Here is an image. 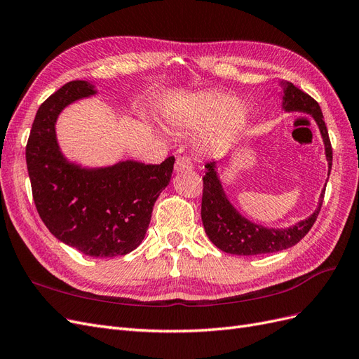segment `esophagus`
<instances>
[{"label":"esophagus","mask_w":359,"mask_h":359,"mask_svg":"<svg viewBox=\"0 0 359 359\" xmlns=\"http://www.w3.org/2000/svg\"><path fill=\"white\" fill-rule=\"evenodd\" d=\"M193 169V163L189 157H178L175 161V172L181 173V172H189Z\"/></svg>","instance_id":"1"}]
</instances>
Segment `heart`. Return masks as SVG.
Segmentation results:
<instances>
[{"instance_id":"obj_1","label":"heart","mask_w":359,"mask_h":359,"mask_svg":"<svg viewBox=\"0 0 359 359\" xmlns=\"http://www.w3.org/2000/svg\"><path fill=\"white\" fill-rule=\"evenodd\" d=\"M247 106L222 91L184 94L168 100L163 119L178 132L194 133L208 128L206 139L212 145H226L247 119Z\"/></svg>"}]
</instances>
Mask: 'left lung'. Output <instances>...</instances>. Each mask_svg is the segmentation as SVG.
Returning <instances> with one entry per match:
<instances>
[{
    "label": "left lung",
    "instance_id": "obj_1",
    "mask_svg": "<svg viewBox=\"0 0 359 359\" xmlns=\"http://www.w3.org/2000/svg\"><path fill=\"white\" fill-rule=\"evenodd\" d=\"M281 107L285 112L309 114L316 121L325 145V157L328 161V177L332 166V148L330 142L328 130L323 121V115L319 103L309 94L297 88L295 85L281 81ZM203 175V194H202V223L205 232L211 243L222 252L238 256H255L265 253H276L286 250L299 243L309 233L316 222L325 196V187L320 191L318 208L306 220H301L293 226L277 229L257 224L238 211L226 196L224 189L217 170V161L205 165ZM328 181V180H327ZM327 186V184H325Z\"/></svg>",
    "mask_w": 359,
    "mask_h": 359
}]
</instances>
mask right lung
I'll return each mask as SVG.
<instances>
[{"instance_id":"obj_1","label":"right lung","mask_w":359,"mask_h":359,"mask_svg":"<svg viewBox=\"0 0 359 359\" xmlns=\"http://www.w3.org/2000/svg\"><path fill=\"white\" fill-rule=\"evenodd\" d=\"M95 94L91 82L72 81L39 107L25 151L27 168L36 208L49 232L86 256L115 257L144 241L175 158L161 165L121 160L102 168L70 161L58 144L57 119L69 104Z\"/></svg>"}]
</instances>
